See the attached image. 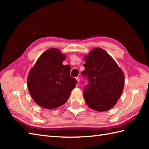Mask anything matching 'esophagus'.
I'll return each instance as SVG.
<instances>
[{
	"instance_id": "34e87169",
	"label": "esophagus",
	"mask_w": 149,
	"mask_h": 149,
	"mask_svg": "<svg viewBox=\"0 0 149 149\" xmlns=\"http://www.w3.org/2000/svg\"><path fill=\"white\" fill-rule=\"evenodd\" d=\"M75 79H76V80L77 81V82H78V83H79V82L80 81V78H79V77H77L76 78H75Z\"/></svg>"
}]
</instances>
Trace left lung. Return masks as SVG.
<instances>
[{"label": "left lung", "instance_id": "obj_1", "mask_svg": "<svg viewBox=\"0 0 149 149\" xmlns=\"http://www.w3.org/2000/svg\"><path fill=\"white\" fill-rule=\"evenodd\" d=\"M82 75L88 84L83 95L87 105L97 111H106L116 104L123 91L124 74L105 50L96 48L85 57Z\"/></svg>", "mask_w": 149, "mask_h": 149}]
</instances>
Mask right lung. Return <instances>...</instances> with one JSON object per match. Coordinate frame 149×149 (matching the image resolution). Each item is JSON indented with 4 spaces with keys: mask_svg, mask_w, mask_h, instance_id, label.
<instances>
[{
    "mask_svg": "<svg viewBox=\"0 0 149 149\" xmlns=\"http://www.w3.org/2000/svg\"><path fill=\"white\" fill-rule=\"evenodd\" d=\"M65 56L51 48L40 56L27 77L33 99L46 109H54L68 100L77 81L70 76V66L63 65Z\"/></svg>",
    "mask_w": 149,
    "mask_h": 149,
    "instance_id": "right-lung-1",
    "label": "right lung"
}]
</instances>
